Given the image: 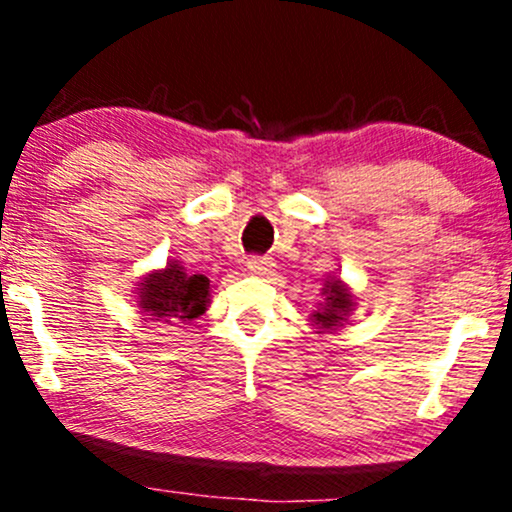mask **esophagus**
<instances>
[{"label": "esophagus", "instance_id": "1", "mask_svg": "<svg viewBox=\"0 0 512 512\" xmlns=\"http://www.w3.org/2000/svg\"><path fill=\"white\" fill-rule=\"evenodd\" d=\"M248 272L250 274H269L274 269V260L269 255H252L248 257Z\"/></svg>", "mask_w": 512, "mask_h": 512}]
</instances>
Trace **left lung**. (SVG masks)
<instances>
[{
    "label": "left lung",
    "instance_id": "1",
    "mask_svg": "<svg viewBox=\"0 0 512 512\" xmlns=\"http://www.w3.org/2000/svg\"><path fill=\"white\" fill-rule=\"evenodd\" d=\"M322 293L327 296V303L322 305V310H317L313 315L315 325L325 327V330H330V327H337L339 322L344 320V315L351 310V296L349 291L344 289L339 281H327V286L322 289Z\"/></svg>",
    "mask_w": 512,
    "mask_h": 512
}]
</instances>
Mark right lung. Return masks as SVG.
Listing matches in <instances>:
<instances>
[{
    "mask_svg": "<svg viewBox=\"0 0 512 512\" xmlns=\"http://www.w3.org/2000/svg\"><path fill=\"white\" fill-rule=\"evenodd\" d=\"M209 279L204 274H187L180 264L151 274L139 291V305L146 315L166 322L195 320L207 310Z\"/></svg>",
    "mask_w": 512,
    "mask_h": 512,
    "instance_id": "right-lung-1",
    "label": "right lung"
}]
</instances>
